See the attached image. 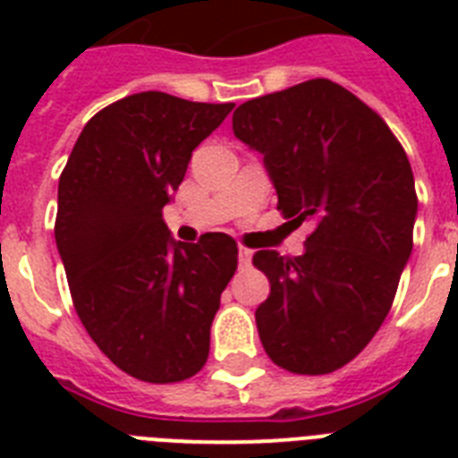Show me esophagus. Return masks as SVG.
Masks as SVG:
<instances>
[{"instance_id":"esophagus-1","label":"esophagus","mask_w":458,"mask_h":458,"mask_svg":"<svg viewBox=\"0 0 458 458\" xmlns=\"http://www.w3.org/2000/svg\"><path fill=\"white\" fill-rule=\"evenodd\" d=\"M251 257H254V251L247 250V247H242V244H240V251H237V259H240V266H242V268H247V266L251 264Z\"/></svg>"}]
</instances>
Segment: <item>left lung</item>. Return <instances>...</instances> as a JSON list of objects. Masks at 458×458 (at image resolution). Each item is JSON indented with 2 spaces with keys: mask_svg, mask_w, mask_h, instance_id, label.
<instances>
[{
  "mask_svg": "<svg viewBox=\"0 0 458 458\" xmlns=\"http://www.w3.org/2000/svg\"><path fill=\"white\" fill-rule=\"evenodd\" d=\"M233 132L264 157L285 218L313 225L301 257L254 254L271 283L261 344L290 373H333L383 326L411 257V164L383 118L326 78L240 104Z\"/></svg>",
  "mask_w": 458,
  "mask_h": 458,
  "instance_id": "left-lung-1",
  "label": "left lung"
}]
</instances>
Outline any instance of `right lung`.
Masks as SVG:
<instances>
[{"label": "right lung", "instance_id": "obj_1", "mask_svg": "<svg viewBox=\"0 0 458 458\" xmlns=\"http://www.w3.org/2000/svg\"><path fill=\"white\" fill-rule=\"evenodd\" d=\"M233 106L165 92L123 97L89 118L59 178L54 237L75 311L97 347L145 383L199 373L237 271L233 237L175 242L161 216L194 147Z\"/></svg>", "mask_w": 458, "mask_h": 458}]
</instances>
